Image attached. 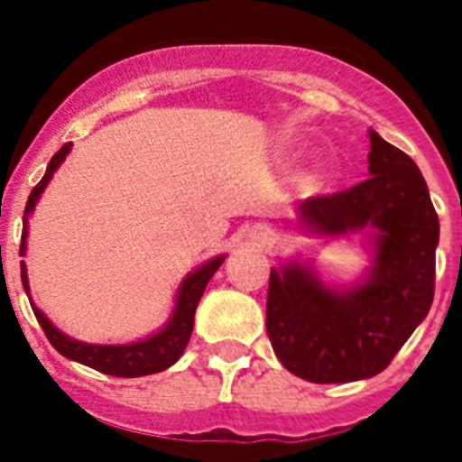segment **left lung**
I'll return each mask as SVG.
<instances>
[{
  "mask_svg": "<svg viewBox=\"0 0 462 462\" xmlns=\"http://www.w3.org/2000/svg\"><path fill=\"white\" fill-rule=\"evenodd\" d=\"M369 180L311 196L300 220L314 235L374 230L365 282L333 290L311 266L271 271L266 330L282 366L311 383H347L383 372L430 314L439 216L415 160L369 132Z\"/></svg>",
  "mask_w": 462,
  "mask_h": 462,
  "instance_id": "1",
  "label": "left lung"
}]
</instances>
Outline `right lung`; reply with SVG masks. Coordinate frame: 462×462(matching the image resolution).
I'll return each mask as SVG.
<instances>
[{
  "mask_svg": "<svg viewBox=\"0 0 462 462\" xmlns=\"http://www.w3.org/2000/svg\"><path fill=\"white\" fill-rule=\"evenodd\" d=\"M71 151V143H64V146L52 155L50 165H47L45 177L32 187L31 196H28V203H25L23 213V232H21V254L25 252V235H28V216L35 208L40 194L45 191L47 181L52 180L54 170L64 162L67 153ZM225 261V256H216L210 259L208 263H203L201 268H196L194 273H189L180 285V292H177V302H174L172 316L170 321L165 323V328L158 330L155 336L146 337V340H139V343L129 345H90L81 343V340H74V337L64 336L61 330H57L50 323L42 311H40L35 304L31 302L32 314L38 319V323L45 330L47 340L52 343V347L64 357L74 359V362H81V365L90 366V369H97V372L110 374V376H125V379H134V376H146V374H158L167 366H172L177 359L181 357V352L187 347L189 337H191V330H194V314L196 307H199V300H201L203 290L208 285V281L213 278L220 263ZM21 281H23L25 292L28 290V275H25V263L21 261Z\"/></svg>",
  "mask_w": 462,
  "mask_h": 462,
  "instance_id": "1",
  "label": "right lung"
}]
</instances>
